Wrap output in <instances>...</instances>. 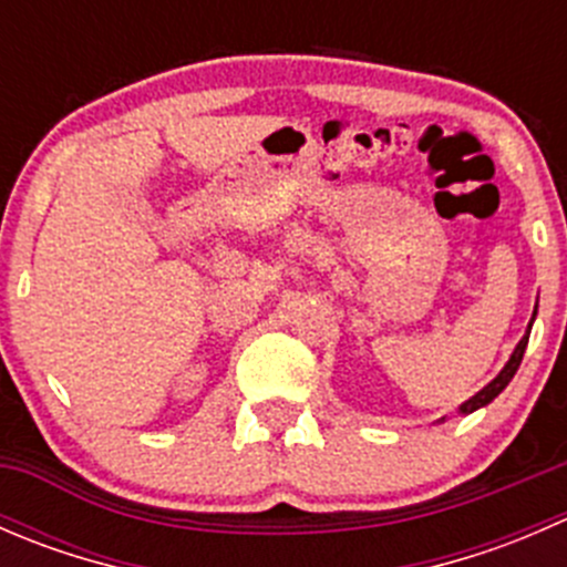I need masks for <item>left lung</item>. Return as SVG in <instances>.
<instances>
[{
	"instance_id": "1",
	"label": "left lung",
	"mask_w": 567,
	"mask_h": 567,
	"mask_svg": "<svg viewBox=\"0 0 567 567\" xmlns=\"http://www.w3.org/2000/svg\"><path fill=\"white\" fill-rule=\"evenodd\" d=\"M535 316H537V305H535V312H532V320H535ZM532 320H529V326H527V334L522 337V342H518L516 348H513V353H511V359H507V364L505 368L499 370V375H496L494 381H491L488 386H483V390H480L477 394H472V398L466 400V403H461V414L466 416V414H472V411H477V409H485V405L491 403V400L494 398H499V392L505 390L507 384H511L513 381V375H516V370H518V364H522V359H524V351H527V342H529V331H532Z\"/></svg>"
}]
</instances>
